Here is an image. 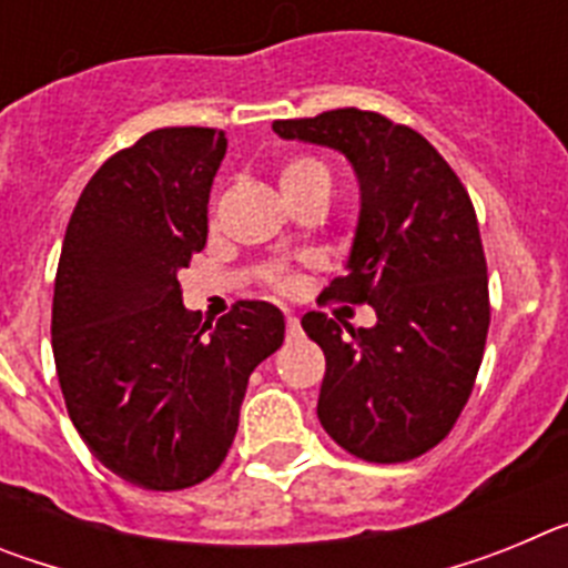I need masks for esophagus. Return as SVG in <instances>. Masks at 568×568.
Returning a JSON list of instances; mask_svg holds the SVG:
<instances>
[{
    "label": "esophagus",
    "instance_id": "34e87169",
    "mask_svg": "<svg viewBox=\"0 0 568 568\" xmlns=\"http://www.w3.org/2000/svg\"><path fill=\"white\" fill-rule=\"evenodd\" d=\"M301 335V324L295 315H287V338H298Z\"/></svg>",
    "mask_w": 568,
    "mask_h": 568
}]
</instances>
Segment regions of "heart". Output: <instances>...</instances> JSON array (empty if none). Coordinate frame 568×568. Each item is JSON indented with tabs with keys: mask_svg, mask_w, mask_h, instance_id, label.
I'll use <instances>...</instances> for the list:
<instances>
[{
	"mask_svg": "<svg viewBox=\"0 0 568 568\" xmlns=\"http://www.w3.org/2000/svg\"><path fill=\"white\" fill-rule=\"evenodd\" d=\"M329 190V170L313 159V155H293L284 162L281 168V190L287 199H295V195L307 193V190ZM273 284L278 290H293L295 278L287 273H273Z\"/></svg>",
	"mask_w": 568,
	"mask_h": 568,
	"instance_id": "obj_1",
	"label": "heart"
}]
</instances>
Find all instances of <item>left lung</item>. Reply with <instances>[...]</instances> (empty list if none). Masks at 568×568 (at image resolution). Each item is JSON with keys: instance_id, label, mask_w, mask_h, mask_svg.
<instances>
[{"instance_id": "1", "label": "left lung", "mask_w": 568, "mask_h": 568, "mask_svg": "<svg viewBox=\"0 0 568 568\" xmlns=\"http://www.w3.org/2000/svg\"><path fill=\"white\" fill-rule=\"evenodd\" d=\"M273 130L338 150L361 187L346 275L324 295L369 304L378 321L355 329L324 313L301 318L327 358L321 426L355 458H418L458 420L489 333V278L469 193L424 135L373 110H327Z\"/></svg>"}]
</instances>
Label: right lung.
I'll list each match as a JSON object with an SVG mask.
<instances>
[{
  "label": "right lung",
  "instance_id": "add662e5",
  "mask_svg": "<svg viewBox=\"0 0 568 568\" xmlns=\"http://www.w3.org/2000/svg\"><path fill=\"white\" fill-rule=\"evenodd\" d=\"M224 153L213 128L142 135L82 190L59 255L50 335L68 415L97 460L153 491L222 466L250 373L284 341L267 301H239L215 327L182 304Z\"/></svg>",
  "mask_w": 568,
  "mask_h": 568
}]
</instances>
